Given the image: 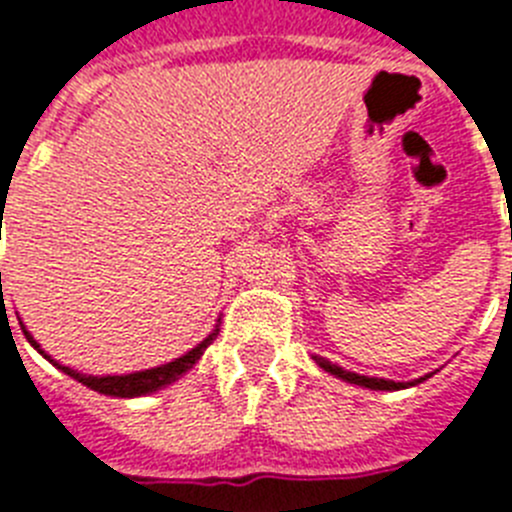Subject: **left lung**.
<instances>
[{
	"label": "left lung",
	"instance_id": "left-lung-1",
	"mask_svg": "<svg viewBox=\"0 0 512 512\" xmlns=\"http://www.w3.org/2000/svg\"><path fill=\"white\" fill-rule=\"evenodd\" d=\"M312 361L320 366V369H325L328 374H333V377L343 379V382L348 384H359V387H366V390H382V392H395V390H408V387H415V384L425 382L428 377H433L431 374H425V377L420 379H413V382H395V379H382V377H364V374H356V372H348V369H343V366L333 364V361H328L325 356H312Z\"/></svg>",
	"mask_w": 512,
	"mask_h": 512
}]
</instances>
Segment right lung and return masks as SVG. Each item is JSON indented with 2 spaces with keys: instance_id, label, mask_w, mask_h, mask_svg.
Segmentation results:
<instances>
[{
  "instance_id": "1",
  "label": "right lung",
  "mask_w": 512,
  "mask_h": 512,
  "mask_svg": "<svg viewBox=\"0 0 512 512\" xmlns=\"http://www.w3.org/2000/svg\"><path fill=\"white\" fill-rule=\"evenodd\" d=\"M22 325V320H20ZM22 333H25V338L30 341V346L38 351L43 359L51 361L56 369H61L63 374H69L71 379H76V382H81L84 387H89V390L99 392V395H110V397H143V395H151V392H158L164 390V387H169V384H174L176 379H182L184 374L192 369L197 361L202 359V354H205V348L210 346L212 341L217 338V333H220V318H217V325L212 328L210 336L205 338V341H200L197 346L192 348V351H187L184 356H179V359L174 361H166V364L161 366H153V369H143V372H130V374H104V377H94V374H81L76 372V369H71V366H63L58 364L56 359H53L51 354H45L43 348H40V343L35 341L33 333L22 325Z\"/></svg>"
}]
</instances>
